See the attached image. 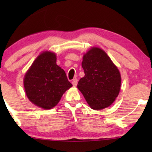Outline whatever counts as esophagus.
<instances>
[{"mask_svg": "<svg viewBox=\"0 0 152 152\" xmlns=\"http://www.w3.org/2000/svg\"><path fill=\"white\" fill-rule=\"evenodd\" d=\"M77 82H78V80H77V79H73V80H72V84L74 86H76L77 85Z\"/></svg>", "mask_w": 152, "mask_h": 152, "instance_id": "1", "label": "esophagus"}]
</instances>
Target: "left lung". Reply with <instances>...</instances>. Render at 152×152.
Instances as JSON below:
<instances>
[{
	"label": "left lung",
	"instance_id": "8db88e82",
	"mask_svg": "<svg viewBox=\"0 0 152 152\" xmlns=\"http://www.w3.org/2000/svg\"><path fill=\"white\" fill-rule=\"evenodd\" d=\"M85 75L77 88L94 110L109 107L118 97L121 86L119 70L103 50L93 47L83 56Z\"/></svg>",
	"mask_w": 152,
	"mask_h": 152
}]
</instances>
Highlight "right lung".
<instances>
[{
    "label": "right lung",
    "instance_id": "add662e5",
    "mask_svg": "<svg viewBox=\"0 0 152 152\" xmlns=\"http://www.w3.org/2000/svg\"><path fill=\"white\" fill-rule=\"evenodd\" d=\"M56 61L55 53L43 52L24 77L25 91L29 100L43 109L55 107L64 93L72 86Z\"/></svg>",
    "mask_w": 152,
    "mask_h": 152
}]
</instances>
